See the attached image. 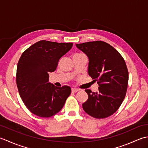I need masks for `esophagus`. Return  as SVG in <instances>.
I'll return each instance as SVG.
<instances>
[{
    "mask_svg": "<svg viewBox=\"0 0 148 148\" xmlns=\"http://www.w3.org/2000/svg\"><path fill=\"white\" fill-rule=\"evenodd\" d=\"M77 91H79V90L77 89V88H72V92H74V93H76L77 92Z\"/></svg>",
    "mask_w": 148,
    "mask_h": 148,
    "instance_id": "34e87169",
    "label": "esophagus"
}]
</instances>
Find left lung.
Wrapping results in <instances>:
<instances>
[{"mask_svg":"<svg viewBox=\"0 0 148 148\" xmlns=\"http://www.w3.org/2000/svg\"><path fill=\"white\" fill-rule=\"evenodd\" d=\"M88 58V73L98 81L99 90H86L88 99L83 103L88 114L95 118H105L117 111L124 100L128 86V72L119 53L103 41L76 44Z\"/></svg>","mask_w":148,"mask_h":148,"instance_id":"obj_1","label":"left lung"}]
</instances>
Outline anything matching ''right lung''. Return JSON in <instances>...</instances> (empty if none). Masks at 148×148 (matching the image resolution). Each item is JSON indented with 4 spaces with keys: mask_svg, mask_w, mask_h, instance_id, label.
Instances as JSON below:
<instances>
[{
    "mask_svg": "<svg viewBox=\"0 0 148 148\" xmlns=\"http://www.w3.org/2000/svg\"><path fill=\"white\" fill-rule=\"evenodd\" d=\"M73 44L40 40L25 50L17 65L16 84L24 104L34 114L49 118L64 107L71 93L69 86L56 87L49 82L62 56Z\"/></svg>",
    "mask_w": 148,
    "mask_h": 148,
    "instance_id": "obj_1",
    "label": "right lung"
}]
</instances>
